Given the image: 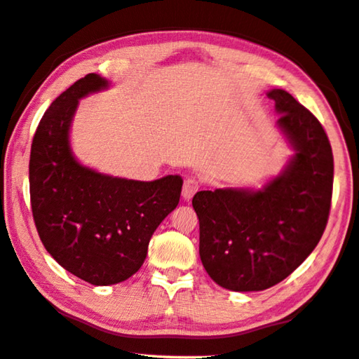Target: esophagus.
<instances>
[{"label": "esophagus", "mask_w": 359, "mask_h": 359, "mask_svg": "<svg viewBox=\"0 0 359 359\" xmlns=\"http://www.w3.org/2000/svg\"><path fill=\"white\" fill-rule=\"evenodd\" d=\"M199 187H201V184H199V180L196 177L185 179L184 188H182V196H184V199H191L194 196V193L199 190Z\"/></svg>", "instance_id": "esophagus-1"}]
</instances>
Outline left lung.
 <instances>
[{
	"instance_id": "obj_1",
	"label": "left lung",
	"mask_w": 359,
	"mask_h": 359,
	"mask_svg": "<svg viewBox=\"0 0 359 359\" xmlns=\"http://www.w3.org/2000/svg\"><path fill=\"white\" fill-rule=\"evenodd\" d=\"M267 96L294 150L283 171L259 190L217 188L193 196L203 266L231 291H261L287 278L317 247L330 217L334 160L323 126L285 90Z\"/></svg>"
}]
</instances>
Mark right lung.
Returning a JSON list of instances; mask_svg holds the SVG:
<instances>
[{
    "mask_svg": "<svg viewBox=\"0 0 359 359\" xmlns=\"http://www.w3.org/2000/svg\"><path fill=\"white\" fill-rule=\"evenodd\" d=\"M107 87L98 74L71 85L41 118L29 155V196L42 244L60 266L96 287L136 274L151 234L177 208L184 184L180 175L112 177L76 160L69 130L79 100Z\"/></svg>",
    "mask_w": 359,
    "mask_h": 359,
    "instance_id": "1",
    "label": "right lung"
}]
</instances>
